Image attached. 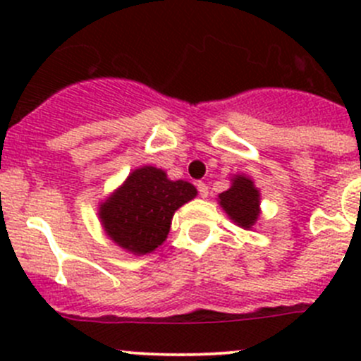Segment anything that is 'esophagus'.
<instances>
[{"label": "esophagus", "mask_w": 361, "mask_h": 361, "mask_svg": "<svg viewBox=\"0 0 361 361\" xmlns=\"http://www.w3.org/2000/svg\"><path fill=\"white\" fill-rule=\"evenodd\" d=\"M197 190H199V195H201L202 199H206L207 194H209V188H207V185L204 183V181H199V183H197Z\"/></svg>", "instance_id": "1"}]
</instances>
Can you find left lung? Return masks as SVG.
Instances as JSON below:
<instances>
[{"instance_id": "obj_1", "label": "left lung", "mask_w": 361, "mask_h": 361, "mask_svg": "<svg viewBox=\"0 0 361 361\" xmlns=\"http://www.w3.org/2000/svg\"><path fill=\"white\" fill-rule=\"evenodd\" d=\"M220 197V206L224 207L225 213L234 220L239 227L250 228L257 221L258 213V190L255 188L253 181L245 176H235L232 180V187L227 192L218 195Z\"/></svg>"}]
</instances>
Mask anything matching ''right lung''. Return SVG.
I'll return each instance as SVG.
<instances>
[{
  "instance_id": "add662e5",
  "label": "right lung",
  "mask_w": 361,
  "mask_h": 361,
  "mask_svg": "<svg viewBox=\"0 0 361 361\" xmlns=\"http://www.w3.org/2000/svg\"><path fill=\"white\" fill-rule=\"evenodd\" d=\"M197 190L183 180H167L157 167L145 166L101 204L99 216L113 241L134 255H147L166 241L174 211Z\"/></svg>"
}]
</instances>
